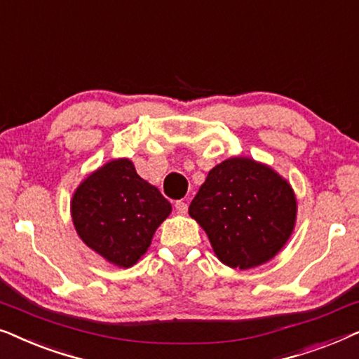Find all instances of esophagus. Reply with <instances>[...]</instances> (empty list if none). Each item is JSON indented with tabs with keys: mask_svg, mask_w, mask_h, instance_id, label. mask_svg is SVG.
<instances>
[{
	"mask_svg": "<svg viewBox=\"0 0 359 359\" xmlns=\"http://www.w3.org/2000/svg\"><path fill=\"white\" fill-rule=\"evenodd\" d=\"M175 209H176V212H178V214L184 215L186 212H188V204H186L184 201H178V203L175 204Z\"/></svg>",
	"mask_w": 359,
	"mask_h": 359,
	"instance_id": "34e87169",
	"label": "esophagus"
}]
</instances>
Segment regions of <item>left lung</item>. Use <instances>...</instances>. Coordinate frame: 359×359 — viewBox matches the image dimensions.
Segmentation results:
<instances>
[{"label":"left lung","mask_w":359,"mask_h":359,"mask_svg":"<svg viewBox=\"0 0 359 359\" xmlns=\"http://www.w3.org/2000/svg\"><path fill=\"white\" fill-rule=\"evenodd\" d=\"M297 203L291 184L269 166L233 156L214 166L189 205L214 253L230 268L269 262L291 237Z\"/></svg>","instance_id":"obj_1"}]
</instances>
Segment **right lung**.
<instances>
[{"mask_svg": "<svg viewBox=\"0 0 359 359\" xmlns=\"http://www.w3.org/2000/svg\"><path fill=\"white\" fill-rule=\"evenodd\" d=\"M171 204L137 175L130 160H111L78 186L72 219L80 238L107 262L129 268L150 247Z\"/></svg>", "mask_w": 359, "mask_h": 359, "instance_id": "obj_1", "label": "right lung"}]
</instances>
